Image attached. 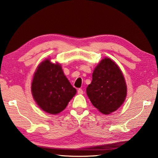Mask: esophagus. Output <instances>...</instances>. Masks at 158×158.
I'll use <instances>...</instances> for the list:
<instances>
[{
    "instance_id": "esophagus-1",
    "label": "esophagus",
    "mask_w": 158,
    "mask_h": 158,
    "mask_svg": "<svg viewBox=\"0 0 158 158\" xmlns=\"http://www.w3.org/2000/svg\"><path fill=\"white\" fill-rule=\"evenodd\" d=\"M77 93H78L79 94L81 95V94H84V91H83V90H82L81 89H79L78 90H77Z\"/></svg>"
}]
</instances>
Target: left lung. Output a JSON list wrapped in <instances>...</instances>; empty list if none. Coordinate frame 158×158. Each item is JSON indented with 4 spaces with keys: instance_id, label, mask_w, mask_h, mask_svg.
I'll return each mask as SVG.
<instances>
[{
    "instance_id": "left-lung-1",
    "label": "left lung",
    "mask_w": 158,
    "mask_h": 158,
    "mask_svg": "<svg viewBox=\"0 0 158 158\" xmlns=\"http://www.w3.org/2000/svg\"><path fill=\"white\" fill-rule=\"evenodd\" d=\"M127 88L123 74L114 61L102 59L95 68L92 81L86 88L91 103L101 113L109 114L123 104Z\"/></svg>"
}]
</instances>
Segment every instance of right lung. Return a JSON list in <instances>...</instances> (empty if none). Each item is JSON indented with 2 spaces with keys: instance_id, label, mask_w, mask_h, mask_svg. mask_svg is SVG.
Listing matches in <instances>:
<instances>
[{
  "instance_id": "right-lung-1",
  "label": "right lung",
  "mask_w": 158,
  "mask_h": 158,
  "mask_svg": "<svg viewBox=\"0 0 158 158\" xmlns=\"http://www.w3.org/2000/svg\"><path fill=\"white\" fill-rule=\"evenodd\" d=\"M76 93L60 64H53L47 59L37 67L32 80L31 94L44 111L52 114L60 113Z\"/></svg>"
}]
</instances>
